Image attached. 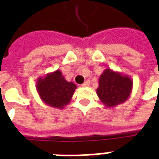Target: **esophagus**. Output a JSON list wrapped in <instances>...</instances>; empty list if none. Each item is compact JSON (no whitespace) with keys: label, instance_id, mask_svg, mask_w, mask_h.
Returning a JSON list of instances; mask_svg holds the SVG:
<instances>
[{"label":"esophagus","instance_id":"esophagus-1","mask_svg":"<svg viewBox=\"0 0 159 159\" xmlns=\"http://www.w3.org/2000/svg\"><path fill=\"white\" fill-rule=\"evenodd\" d=\"M89 84H90V82L89 81V80H87L85 83H83V85H82V86H83V87H89Z\"/></svg>","mask_w":159,"mask_h":159}]
</instances>
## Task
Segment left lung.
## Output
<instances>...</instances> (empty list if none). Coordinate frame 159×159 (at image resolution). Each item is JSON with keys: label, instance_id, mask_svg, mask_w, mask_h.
I'll use <instances>...</instances> for the list:
<instances>
[{"label": "left lung", "instance_id": "8db88e82", "mask_svg": "<svg viewBox=\"0 0 159 159\" xmlns=\"http://www.w3.org/2000/svg\"><path fill=\"white\" fill-rule=\"evenodd\" d=\"M132 89L133 81L129 76L107 68L99 78L96 93L105 107L113 108L129 98Z\"/></svg>", "mask_w": 159, "mask_h": 159}]
</instances>
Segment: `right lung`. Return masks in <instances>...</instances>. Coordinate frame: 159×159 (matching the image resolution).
Returning a JSON list of instances; mask_svg holds the SVG:
<instances>
[{"label": "right lung", "instance_id": "add662e5", "mask_svg": "<svg viewBox=\"0 0 159 159\" xmlns=\"http://www.w3.org/2000/svg\"><path fill=\"white\" fill-rule=\"evenodd\" d=\"M36 91L41 100L48 107L63 109L70 102L76 85L67 82L61 70L48 73L36 81Z\"/></svg>", "mask_w": 159, "mask_h": 159}]
</instances>
